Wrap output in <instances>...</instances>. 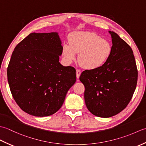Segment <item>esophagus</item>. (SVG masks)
I'll use <instances>...</instances> for the list:
<instances>
[{"mask_svg": "<svg viewBox=\"0 0 146 146\" xmlns=\"http://www.w3.org/2000/svg\"><path fill=\"white\" fill-rule=\"evenodd\" d=\"M76 78L78 79L80 78V75H81V71H80V70H76Z\"/></svg>", "mask_w": 146, "mask_h": 146, "instance_id": "obj_1", "label": "esophagus"}]
</instances>
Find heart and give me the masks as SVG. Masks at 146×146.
<instances>
[{"label": "heart", "instance_id": "heart-1", "mask_svg": "<svg viewBox=\"0 0 146 146\" xmlns=\"http://www.w3.org/2000/svg\"><path fill=\"white\" fill-rule=\"evenodd\" d=\"M111 51L109 42L90 32L73 34L70 36L69 45L65 44L63 48V54L68 62L75 60L76 53H79V63L88 70L103 66L109 58Z\"/></svg>", "mask_w": 146, "mask_h": 146}]
</instances>
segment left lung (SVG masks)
<instances>
[{"label":"left lung","mask_w":146,"mask_h":146,"mask_svg":"<svg viewBox=\"0 0 146 146\" xmlns=\"http://www.w3.org/2000/svg\"><path fill=\"white\" fill-rule=\"evenodd\" d=\"M111 35V54L103 66L85 70L80 80L85 86L88 110L94 115L108 118L127 107L134 94L138 72L132 48L117 33Z\"/></svg>","instance_id":"8db88e82"}]
</instances>
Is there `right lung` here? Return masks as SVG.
Wrapping results in <instances>:
<instances>
[{
	"label": "right lung",
	"mask_w": 146,
	"mask_h": 146,
	"mask_svg": "<svg viewBox=\"0 0 146 146\" xmlns=\"http://www.w3.org/2000/svg\"><path fill=\"white\" fill-rule=\"evenodd\" d=\"M63 46L58 33H31L15 46L7 68L12 97L25 112L49 116L60 109L76 82V70L59 62Z\"/></svg>",
	"instance_id": "1"
}]
</instances>
